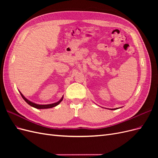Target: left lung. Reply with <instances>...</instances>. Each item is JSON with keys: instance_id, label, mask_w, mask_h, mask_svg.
<instances>
[{"instance_id": "1", "label": "left lung", "mask_w": 158, "mask_h": 158, "mask_svg": "<svg viewBox=\"0 0 158 158\" xmlns=\"http://www.w3.org/2000/svg\"><path fill=\"white\" fill-rule=\"evenodd\" d=\"M118 108H116V109H111V110H115V109H117Z\"/></svg>"}]
</instances>
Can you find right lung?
<instances>
[{
    "mask_svg": "<svg viewBox=\"0 0 158 158\" xmlns=\"http://www.w3.org/2000/svg\"><path fill=\"white\" fill-rule=\"evenodd\" d=\"M20 94H21V95H22V98L25 100V102H26L27 104H29L30 106H31V107H35V108H36V109H49V108L54 107H55V106H58V105H59L62 101H63V97H62V98L59 100V101L56 102V103H51V104H47V105H39V104H36V103H35L30 102V100H28L27 99H26L24 96H23V94H22L20 92Z\"/></svg>",
    "mask_w": 158,
    "mask_h": 158,
    "instance_id": "add662e5",
    "label": "right lung"
}]
</instances>
